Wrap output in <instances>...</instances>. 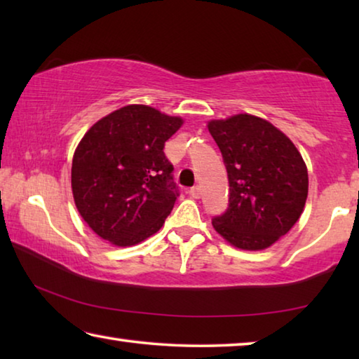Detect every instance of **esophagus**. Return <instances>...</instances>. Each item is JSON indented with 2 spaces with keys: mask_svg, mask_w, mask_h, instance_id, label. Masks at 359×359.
<instances>
[{
  "mask_svg": "<svg viewBox=\"0 0 359 359\" xmlns=\"http://www.w3.org/2000/svg\"><path fill=\"white\" fill-rule=\"evenodd\" d=\"M188 194H190V196H191L193 199H199V198H201V194H203L201 187H193V188H190V190H188Z\"/></svg>",
  "mask_w": 359,
  "mask_h": 359,
  "instance_id": "34e87169",
  "label": "esophagus"
}]
</instances>
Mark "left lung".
<instances>
[{
	"label": "left lung",
	"mask_w": 359,
	"mask_h": 359,
	"mask_svg": "<svg viewBox=\"0 0 359 359\" xmlns=\"http://www.w3.org/2000/svg\"><path fill=\"white\" fill-rule=\"evenodd\" d=\"M222 151L229 182V205L212 226L241 250H264L299 220L309 174L291 139L252 114L208 121Z\"/></svg>",
	"instance_id": "8db88e82"
}]
</instances>
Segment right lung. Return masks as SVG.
Instances as JSON below:
<instances>
[{"mask_svg": "<svg viewBox=\"0 0 359 359\" xmlns=\"http://www.w3.org/2000/svg\"><path fill=\"white\" fill-rule=\"evenodd\" d=\"M182 125V117L128 104L85 133L72 156V198L101 239L131 247L160 231L179 196L163 149Z\"/></svg>", "mask_w": 359, "mask_h": 359, "instance_id": "obj_1", "label": "right lung"}]
</instances>
